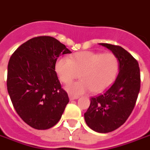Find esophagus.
<instances>
[{
    "instance_id": "34e87169",
    "label": "esophagus",
    "mask_w": 150,
    "mask_h": 150,
    "mask_svg": "<svg viewBox=\"0 0 150 150\" xmlns=\"http://www.w3.org/2000/svg\"><path fill=\"white\" fill-rule=\"evenodd\" d=\"M79 98V96H75V95H71V94H70L69 95V99H70L71 100H75V99H78V98Z\"/></svg>"
}]
</instances>
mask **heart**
Here are the masks:
<instances>
[{
	"label": "heart",
	"instance_id": "heart-1",
	"mask_svg": "<svg viewBox=\"0 0 150 150\" xmlns=\"http://www.w3.org/2000/svg\"><path fill=\"white\" fill-rule=\"evenodd\" d=\"M120 67L118 58L111 52L85 51L73 55L71 59L59 58L55 70L64 84H69L77 79L80 81L67 86L66 90L74 95L82 94L90 90L92 93H100L106 90L116 79Z\"/></svg>",
	"mask_w": 150,
	"mask_h": 150
}]
</instances>
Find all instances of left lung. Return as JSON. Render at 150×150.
<instances>
[{
	"mask_svg": "<svg viewBox=\"0 0 150 150\" xmlns=\"http://www.w3.org/2000/svg\"><path fill=\"white\" fill-rule=\"evenodd\" d=\"M118 58L120 71L115 82L98 96L92 97L84 118L98 133H108L123 125L132 112L139 96L141 79L139 63L119 45L100 43Z\"/></svg>",
	"mask_w": 150,
	"mask_h": 150,
	"instance_id": "1",
	"label": "left lung"
}]
</instances>
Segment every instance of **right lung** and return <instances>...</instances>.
Masks as SVG:
<instances>
[{
    "label": "right lung",
    "mask_w": 150,
    "mask_h": 150,
    "mask_svg": "<svg viewBox=\"0 0 150 150\" xmlns=\"http://www.w3.org/2000/svg\"><path fill=\"white\" fill-rule=\"evenodd\" d=\"M71 52L54 38L39 36L22 44L10 57L8 92L18 115L33 128L56 125L69 102L55 64L60 54Z\"/></svg>",
    "instance_id": "right-lung-1"
}]
</instances>
